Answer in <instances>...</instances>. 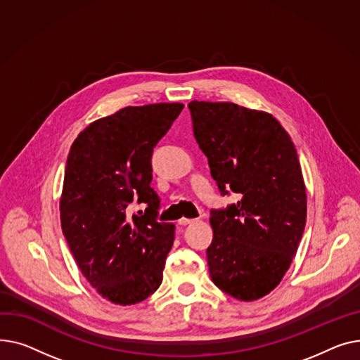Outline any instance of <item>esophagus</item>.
<instances>
[{"label": "esophagus", "instance_id": "34e87169", "mask_svg": "<svg viewBox=\"0 0 360 360\" xmlns=\"http://www.w3.org/2000/svg\"><path fill=\"white\" fill-rule=\"evenodd\" d=\"M193 222H195V219H188V218H181V219H179V225H181V226L188 225V224H193Z\"/></svg>", "mask_w": 360, "mask_h": 360}]
</instances>
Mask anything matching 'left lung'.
Here are the masks:
<instances>
[{
  "mask_svg": "<svg viewBox=\"0 0 360 360\" xmlns=\"http://www.w3.org/2000/svg\"><path fill=\"white\" fill-rule=\"evenodd\" d=\"M193 132L222 195L237 203L210 212L206 250L212 282L251 302L276 288L307 222V188L295 145L270 113L229 101L188 103Z\"/></svg>",
  "mask_w": 360,
  "mask_h": 360,
  "instance_id": "left-lung-1",
  "label": "left lung"
}]
</instances>
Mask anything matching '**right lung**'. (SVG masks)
Wrapping results in <instances>:
<instances>
[{"label": "right lung", "mask_w": 360, "mask_h": 360, "mask_svg": "<svg viewBox=\"0 0 360 360\" xmlns=\"http://www.w3.org/2000/svg\"><path fill=\"white\" fill-rule=\"evenodd\" d=\"M183 108L128 105L90 123L71 145L59 202L62 232L84 278L116 305L142 302L162 282L176 228L155 218L151 157ZM136 195L148 207L131 217L127 206Z\"/></svg>", "instance_id": "add662e5"}]
</instances>
